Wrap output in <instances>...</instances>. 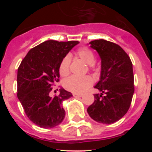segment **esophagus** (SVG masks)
<instances>
[{
	"label": "esophagus",
	"instance_id": "1",
	"mask_svg": "<svg viewBox=\"0 0 152 152\" xmlns=\"http://www.w3.org/2000/svg\"><path fill=\"white\" fill-rule=\"evenodd\" d=\"M73 96L75 97H81L82 94H73Z\"/></svg>",
	"mask_w": 152,
	"mask_h": 152
}]
</instances>
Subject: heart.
I'll return each instance as SVG.
<instances>
[{
    "label": "heart",
    "instance_id": "obj_1",
    "mask_svg": "<svg viewBox=\"0 0 152 152\" xmlns=\"http://www.w3.org/2000/svg\"><path fill=\"white\" fill-rule=\"evenodd\" d=\"M76 55L86 64L93 66V64L95 61V56L91 49L86 47H83L77 51ZM70 63H71V58L69 56H65L60 63L59 73L63 77H65L69 74ZM92 79L89 76H84V77L71 76L64 80V86L68 91L74 94H82L92 85Z\"/></svg>",
    "mask_w": 152,
    "mask_h": 152
}]
</instances>
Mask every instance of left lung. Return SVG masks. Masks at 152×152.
Here are the masks:
<instances>
[{
	"instance_id": "8db88e82",
	"label": "left lung",
	"mask_w": 152,
	"mask_h": 152,
	"mask_svg": "<svg viewBox=\"0 0 152 152\" xmlns=\"http://www.w3.org/2000/svg\"><path fill=\"white\" fill-rule=\"evenodd\" d=\"M89 44L101 60L100 80L94 86L101 94H94V102L88 108V113L97 123L112 124L123 118L129 109L134 94L132 63L117 44L104 39L94 40Z\"/></svg>"
}]
</instances>
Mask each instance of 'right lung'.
<instances>
[{"label": "right lung", "instance_id": "add662e5", "mask_svg": "<svg viewBox=\"0 0 152 152\" xmlns=\"http://www.w3.org/2000/svg\"><path fill=\"white\" fill-rule=\"evenodd\" d=\"M78 43L47 40L30 49L19 66L17 97L27 117L41 128H53L64 119L62 103L72 93L61 88L58 96L49 94L58 81L61 60Z\"/></svg>", "mask_w": 152, "mask_h": 152}]
</instances>
